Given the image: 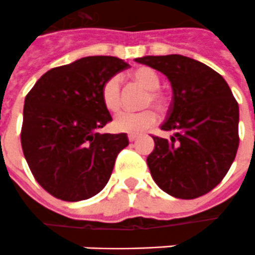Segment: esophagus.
Here are the masks:
<instances>
[{"instance_id": "esophagus-1", "label": "esophagus", "mask_w": 255, "mask_h": 255, "mask_svg": "<svg viewBox=\"0 0 255 255\" xmlns=\"http://www.w3.org/2000/svg\"><path fill=\"white\" fill-rule=\"evenodd\" d=\"M136 139H137L136 133H129V135H128V140H129V142H135Z\"/></svg>"}]
</instances>
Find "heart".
I'll use <instances>...</instances> for the list:
<instances>
[{"label": "heart", "instance_id": "b5f03b06", "mask_svg": "<svg viewBox=\"0 0 255 255\" xmlns=\"http://www.w3.org/2000/svg\"><path fill=\"white\" fill-rule=\"evenodd\" d=\"M129 78L142 89L146 90L143 96L142 107H154L159 112H163L169 105V97L159 88L161 77L155 70L142 66L129 73ZM101 100L109 112H119L122 108V85L118 75L109 77L101 86ZM158 122V115L154 109L147 108L140 112H123L113 119L112 127L116 132L140 133L146 131Z\"/></svg>", "mask_w": 255, "mask_h": 255}]
</instances>
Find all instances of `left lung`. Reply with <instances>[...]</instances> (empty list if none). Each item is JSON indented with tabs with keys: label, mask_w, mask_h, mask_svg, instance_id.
<instances>
[{
	"label": "left lung",
	"mask_w": 255,
	"mask_h": 255,
	"mask_svg": "<svg viewBox=\"0 0 255 255\" xmlns=\"http://www.w3.org/2000/svg\"><path fill=\"white\" fill-rule=\"evenodd\" d=\"M169 78L173 100L163 131L147 165L155 184L167 195L190 200L208 193L223 180L239 146V107L222 75L182 55L135 59Z\"/></svg>",
	"instance_id": "left-lung-1"
}]
</instances>
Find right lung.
Here are the masks:
<instances>
[{
	"instance_id": "1",
	"label": "right lung",
	"mask_w": 255,
	"mask_h": 255,
	"mask_svg": "<svg viewBox=\"0 0 255 255\" xmlns=\"http://www.w3.org/2000/svg\"><path fill=\"white\" fill-rule=\"evenodd\" d=\"M128 65L115 56H86L54 67L25 97L21 147L35 180L63 201L103 190L127 133H99L112 120L101 86Z\"/></svg>"
}]
</instances>
